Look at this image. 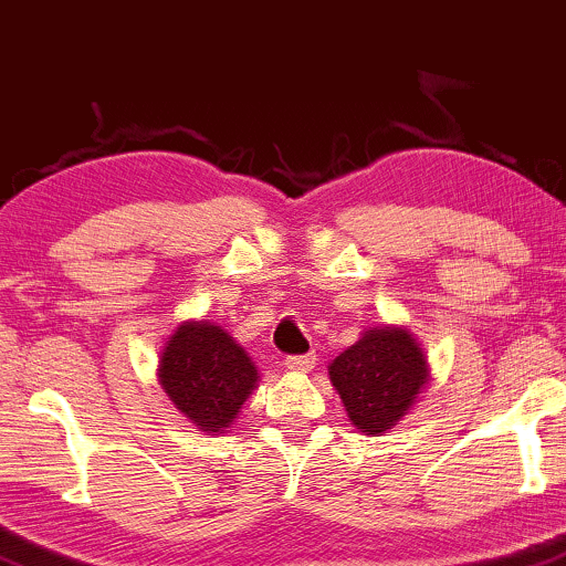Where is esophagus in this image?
<instances>
[{"instance_id": "1", "label": "esophagus", "mask_w": 566, "mask_h": 566, "mask_svg": "<svg viewBox=\"0 0 566 566\" xmlns=\"http://www.w3.org/2000/svg\"><path fill=\"white\" fill-rule=\"evenodd\" d=\"M316 365V355H291V357H285V367H289V370H293V373H308L311 367Z\"/></svg>"}]
</instances>
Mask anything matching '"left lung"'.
I'll list each match as a JSON object with an SVG mask.
<instances>
[{"mask_svg": "<svg viewBox=\"0 0 566 566\" xmlns=\"http://www.w3.org/2000/svg\"><path fill=\"white\" fill-rule=\"evenodd\" d=\"M329 380L359 431L385 433L416 403L429 380V365L403 326H370L334 357Z\"/></svg>", "mask_w": 566, "mask_h": 566, "instance_id": "1", "label": "left lung"}]
</instances>
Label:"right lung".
Instances as JSON below:
<instances>
[{
    "mask_svg": "<svg viewBox=\"0 0 566 566\" xmlns=\"http://www.w3.org/2000/svg\"><path fill=\"white\" fill-rule=\"evenodd\" d=\"M158 378L196 429L224 433L258 388V367L222 326L184 322L160 355Z\"/></svg>",
    "mask_w": 566,
    "mask_h": 566,
    "instance_id": "1",
    "label": "right lung"
}]
</instances>
